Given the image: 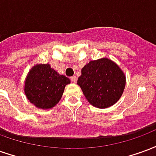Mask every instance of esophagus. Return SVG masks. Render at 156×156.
Returning a JSON list of instances; mask_svg holds the SVG:
<instances>
[{"instance_id": "34e87169", "label": "esophagus", "mask_w": 156, "mask_h": 156, "mask_svg": "<svg viewBox=\"0 0 156 156\" xmlns=\"http://www.w3.org/2000/svg\"><path fill=\"white\" fill-rule=\"evenodd\" d=\"M71 80H72V82H73V83H76V82H77V77H76V76H73V77H71Z\"/></svg>"}]
</instances>
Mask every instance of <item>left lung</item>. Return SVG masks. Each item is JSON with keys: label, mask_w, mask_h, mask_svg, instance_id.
<instances>
[{"label": "left lung", "mask_w": 156, "mask_h": 156, "mask_svg": "<svg viewBox=\"0 0 156 156\" xmlns=\"http://www.w3.org/2000/svg\"><path fill=\"white\" fill-rule=\"evenodd\" d=\"M77 83L90 105L96 108H106L121 98L126 78L119 65L104 58L85 65Z\"/></svg>", "instance_id": "8db88e82"}]
</instances>
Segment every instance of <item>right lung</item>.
I'll list each match as a JSON object with an SVG mask.
<instances>
[{"label":"right lung","instance_id":"obj_1","mask_svg":"<svg viewBox=\"0 0 156 156\" xmlns=\"http://www.w3.org/2000/svg\"><path fill=\"white\" fill-rule=\"evenodd\" d=\"M70 79L51 68L50 64H36L27 75L24 93L29 102L41 109L58 105Z\"/></svg>","mask_w":156,"mask_h":156}]
</instances>
